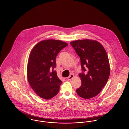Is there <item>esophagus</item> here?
I'll return each mask as SVG.
<instances>
[{"label":"esophagus","instance_id":"esophagus-1","mask_svg":"<svg viewBox=\"0 0 129 129\" xmlns=\"http://www.w3.org/2000/svg\"><path fill=\"white\" fill-rule=\"evenodd\" d=\"M74 77V75L73 74H71L70 76L67 78L68 80H71Z\"/></svg>","mask_w":129,"mask_h":129}]
</instances>
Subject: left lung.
<instances>
[{
	"mask_svg": "<svg viewBox=\"0 0 129 129\" xmlns=\"http://www.w3.org/2000/svg\"><path fill=\"white\" fill-rule=\"evenodd\" d=\"M71 46L79 56L82 73L79 74L82 84L76 89L83 98L97 96L108 80L110 69L106 52L98 42L90 40L71 42Z\"/></svg>",
	"mask_w": 129,
	"mask_h": 129,
	"instance_id": "1",
	"label": "left lung"
}]
</instances>
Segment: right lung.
I'll list each match as a JSON object with an SVG mask.
<instances>
[{"instance_id": "1", "label": "right lung", "mask_w": 129, "mask_h": 129, "mask_svg": "<svg viewBox=\"0 0 129 129\" xmlns=\"http://www.w3.org/2000/svg\"><path fill=\"white\" fill-rule=\"evenodd\" d=\"M67 45L59 40H45L37 43L31 52L27 79L32 88L42 98L50 99L59 92L62 81L53 70L56 67V56Z\"/></svg>"}]
</instances>
